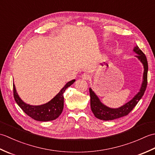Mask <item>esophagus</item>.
Here are the masks:
<instances>
[{
    "instance_id": "34e87169",
    "label": "esophagus",
    "mask_w": 155,
    "mask_h": 155,
    "mask_svg": "<svg viewBox=\"0 0 155 155\" xmlns=\"http://www.w3.org/2000/svg\"><path fill=\"white\" fill-rule=\"evenodd\" d=\"M81 78H83V80H88V78H90V76L88 75V74H87V73H84L83 75L81 76Z\"/></svg>"
}]
</instances>
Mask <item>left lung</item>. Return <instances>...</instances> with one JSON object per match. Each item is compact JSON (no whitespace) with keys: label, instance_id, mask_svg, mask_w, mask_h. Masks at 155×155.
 Listing matches in <instances>:
<instances>
[{"label":"left lung","instance_id":"obj_1","mask_svg":"<svg viewBox=\"0 0 155 155\" xmlns=\"http://www.w3.org/2000/svg\"><path fill=\"white\" fill-rule=\"evenodd\" d=\"M133 51L135 52L138 54L136 57L139 59V61L142 62L144 67V73H143V81L142 85H141L140 91L132 100H130L127 103L124 104L118 108H111L105 106L101 103L99 98L96 95L93 90L90 88L89 93L91 97V110L94 114L95 117L98 119L103 120H111L117 118H120L122 117L126 116L132 110L134 107L136 106L139 101L142 98L146 90L147 86V73H148V62L145 54L140 50L139 47L137 45L134 48Z\"/></svg>","mask_w":155,"mask_h":155}]
</instances>
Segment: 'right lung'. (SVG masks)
<instances>
[{
	"instance_id": "right-lung-1",
	"label": "right lung",
	"mask_w": 155,
	"mask_h": 155,
	"mask_svg": "<svg viewBox=\"0 0 155 155\" xmlns=\"http://www.w3.org/2000/svg\"><path fill=\"white\" fill-rule=\"evenodd\" d=\"M75 80H72L64 85L61 91L47 103L33 106L24 103L16 93L15 84H13V94L18 106L28 116L38 121L53 120L57 118L62 113L64 107V93L67 88L74 83Z\"/></svg>"
}]
</instances>
